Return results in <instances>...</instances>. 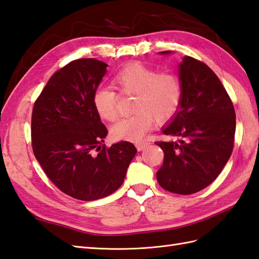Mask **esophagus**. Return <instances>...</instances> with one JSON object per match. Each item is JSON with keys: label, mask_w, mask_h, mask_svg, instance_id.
I'll list each match as a JSON object with an SVG mask.
<instances>
[{"label": "esophagus", "mask_w": 259, "mask_h": 259, "mask_svg": "<svg viewBox=\"0 0 259 259\" xmlns=\"http://www.w3.org/2000/svg\"><path fill=\"white\" fill-rule=\"evenodd\" d=\"M149 143L147 141H141V142H136L135 143V146L137 148V151H143L145 147H147V145Z\"/></svg>", "instance_id": "obj_1"}]
</instances>
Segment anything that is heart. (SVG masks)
<instances>
[{"mask_svg":"<svg viewBox=\"0 0 259 259\" xmlns=\"http://www.w3.org/2000/svg\"><path fill=\"white\" fill-rule=\"evenodd\" d=\"M113 84L123 95H135L130 117L112 126L111 136L116 141H139L154 124L166 123L180 111L183 85L180 77L169 71L158 72L141 63H132L115 74ZM99 116L113 122L118 116V96L110 88H99L92 97Z\"/></svg>","mask_w":259,"mask_h":259,"instance_id":"heart-1","label":"heart"}]
</instances>
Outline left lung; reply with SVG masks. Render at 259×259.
I'll use <instances>...</instances> for the list:
<instances>
[{
	"mask_svg": "<svg viewBox=\"0 0 259 259\" xmlns=\"http://www.w3.org/2000/svg\"><path fill=\"white\" fill-rule=\"evenodd\" d=\"M180 79L181 108L163 128L170 140L156 142L164 152V163L156 177L166 191L189 195L207 187L228 162L236 114L220 78L205 63L185 56L180 64Z\"/></svg>",
	"mask_w": 259,
	"mask_h": 259,
	"instance_id": "1",
	"label": "left lung"
}]
</instances>
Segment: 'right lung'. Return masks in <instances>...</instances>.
Returning <instances> with one entry per match:
<instances>
[{"label":"right lung","instance_id":"obj_1","mask_svg":"<svg viewBox=\"0 0 259 259\" xmlns=\"http://www.w3.org/2000/svg\"><path fill=\"white\" fill-rule=\"evenodd\" d=\"M104 62L72 61L49 79L33 106L32 148L44 173L73 198L95 200L124 182L137 149L130 142L103 144L107 130L92 102Z\"/></svg>","mask_w":259,"mask_h":259}]
</instances>
